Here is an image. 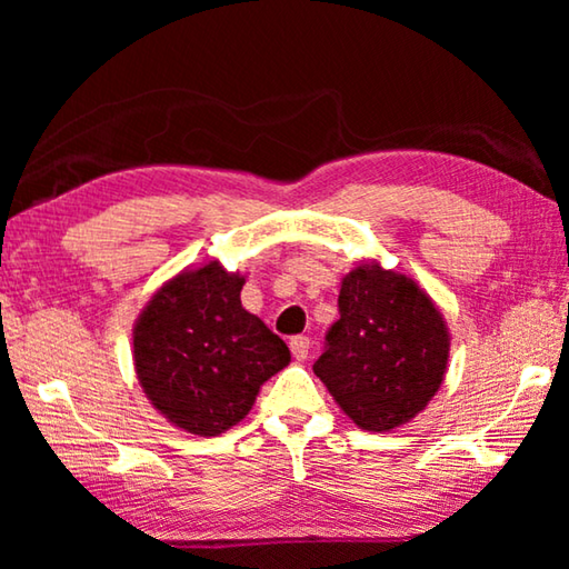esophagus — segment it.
<instances>
[{
  "label": "esophagus",
  "instance_id": "1",
  "mask_svg": "<svg viewBox=\"0 0 569 569\" xmlns=\"http://www.w3.org/2000/svg\"><path fill=\"white\" fill-rule=\"evenodd\" d=\"M308 351H311V339H308V336H293V339H291V353L296 356V359L303 361L306 356H308Z\"/></svg>",
  "mask_w": 569,
  "mask_h": 569
}]
</instances>
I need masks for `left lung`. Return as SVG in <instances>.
<instances>
[{"instance_id": "8db88e82", "label": "left lung", "mask_w": 569, "mask_h": 569, "mask_svg": "<svg viewBox=\"0 0 569 569\" xmlns=\"http://www.w3.org/2000/svg\"><path fill=\"white\" fill-rule=\"evenodd\" d=\"M447 356V326L429 296L407 276L361 266L343 278L339 321L313 373L356 427L389 431L431 401Z\"/></svg>"}]
</instances>
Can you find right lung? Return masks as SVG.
Returning a JSON list of instances; mask_svg holds the SVG:
<instances>
[{
  "label": "right lung",
  "instance_id": "obj_1",
  "mask_svg": "<svg viewBox=\"0 0 569 569\" xmlns=\"http://www.w3.org/2000/svg\"><path fill=\"white\" fill-rule=\"evenodd\" d=\"M243 278L218 263L182 271L134 323V371L176 427L223 435L253 407L261 383L291 361L288 346L240 306Z\"/></svg>",
  "mask_w": 569,
  "mask_h": 569
}]
</instances>
